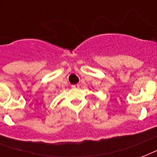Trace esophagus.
<instances>
[{"mask_svg": "<svg viewBox=\"0 0 157 157\" xmlns=\"http://www.w3.org/2000/svg\"><path fill=\"white\" fill-rule=\"evenodd\" d=\"M71 87H72V88H78V87H79V85L78 84H75V85H72V86H71Z\"/></svg>", "mask_w": 157, "mask_h": 157, "instance_id": "esophagus-1", "label": "esophagus"}]
</instances>
